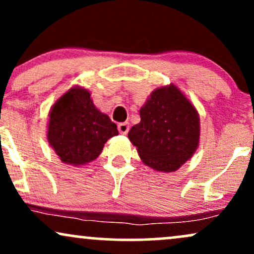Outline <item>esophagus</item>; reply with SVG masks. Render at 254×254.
<instances>
[{"mask_svg": "<svg viewBox=\"0 0 254 254\" xmlns=\"http://www.w3.org/2000/svg\"><path fill=\"white\" fill-rule=\"evenodd\" d=\"M118 131L121 133H127V131H129V123H127V122H124V123H119Z\"/></svg>", "mask_w": 254, "mask_h": 254, "instance_id": "esophagus-1", "label": "esophagus"}]
</instances>
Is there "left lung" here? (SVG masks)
I'll list each match as a JSON object with an SVG mask.
<instances>
[{"mask_svg": "<svg viewBox=\"0 0 254 254\" xmlns=\"http://www.w3.org/2000/svg\"><path fill=\"white\" fill-rule=\"evenodd\" d=\"M127 133L142 161L160 172L177 171L198 147L197 111L176 86L157 88Z\"/></svg>", "mask_w": 254, "mask_h": 254, "instance_id": "8db88e82", "label": "left lung"}]
</instances>
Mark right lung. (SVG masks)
Segmentation results:
<instances>
[{
  "mask_svg": "<svg viewBox=\"0 0 254 254\" xmlns=\"http://www.w3.org/2000/svg\"><path fill=\"white\" fill-rule=\"evenodd\" d=\"M116 135L117 125L94 106L86 89L68 90L50 112L49 143L64 164L78 166L93 161L107 139Z\"/></svg>",
  "mask_w": 254,
  "mask_h": 254,
  "instance_id": "add662e5",
  "label": "right lung"
}]
</instances>
